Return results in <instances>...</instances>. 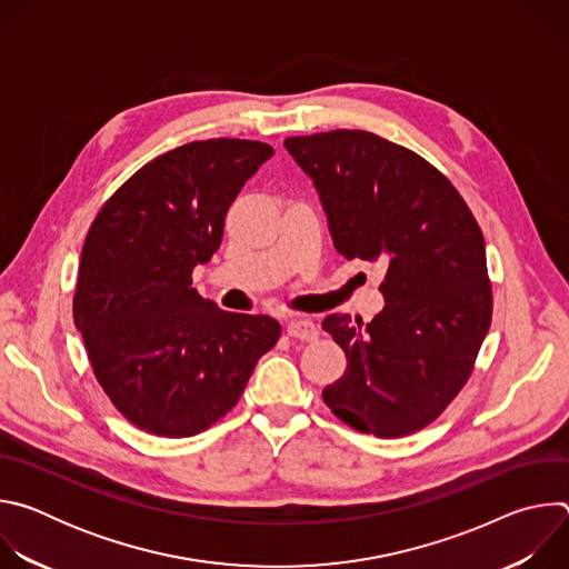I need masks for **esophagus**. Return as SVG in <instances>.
<instances>
[{"label": "esophagus", "mask_w": 569, "mask_h": 569, "mask_svg": "<svg viewBox=\"0 0 569 569\" xmlns=\"http://www.w3.org/2000/svg\"><path fill=\"white\" fill-rule=\"evenodd\" d=\"M286 331H288V336L290 338H297V340H315L317 336H319V329H317V323L312 321V319H308V317H297V319H290L288 323H286Z\"/></svg>", "instance_id": "obj_1"}]
</instances>
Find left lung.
Instances as JSON below:
<instances>
[{"instance_id": "8db88e82", "label": "left lung", "mask_w": 569, "mask_h": 569, "mask_svg": "<svg viewBox=\"0 0 569 569\" xmlns=\"http://www.w3.org/2000/svg\"><path fill=\"white\" fill-rule=\"evenodd\" d=\"M336 250L385 268V308L321 327L347 353L323 387L331 412L380 439L432 423L466 385L493 315L483 236L468 204L417 152L365 130L290 137Z\"/></svg>"}]
</instances>
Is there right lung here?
<instances>
[{"mask_svg":"<svg viewBox=\"0 0 569 569\" xmlns=\"http://www.w3.org/2000/svg\"><path fill=\"white\" fill-rule=\"evenodd\" d=\"M272 154L250 139L184 143L139 169L90 227L73 323L114 408L154 437L224 417L281 336L277 319L227 312L191 288L229 204Z\"/></svg>","mask_w":569,"mask_h":569,"instance_id":"add662e5","label":"right lung"}]
</instances>
